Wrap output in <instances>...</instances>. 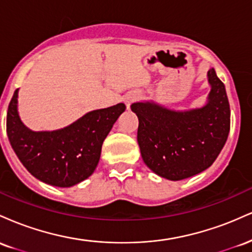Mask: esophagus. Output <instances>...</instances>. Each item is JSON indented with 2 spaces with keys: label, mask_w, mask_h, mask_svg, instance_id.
I'll use <instances>...</instances> for the list:
<instances>
[{
  "label": "esophagus",
  "mask_w": 252,
  "mask_h": 252,
  "mask_svg": "<svg viewBox=\"0 0 252 252\" xmlns=\"http://www.w3.org/2000/svg\"><path fill=\"white\" fill-rule=\"evenodd\" d=\"M138 99V94H130L124 98V104H126V109L130 110V106H131V104L136 102V100Z\"/></svg>",
  "instance_id": "34e87169"
}]
</instances>
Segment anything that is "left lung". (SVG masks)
<instances>
[{
	"mask_svg": "<svg viewBox=\"0 0 252 252\" xmlns=\"http://www.w3.org/2000/svg\"><path fill=\"white\" fill-rule=\"evenodd\" d=\"M211 86L205 105L172 110L144 100L131 105L138 118L137 142L144 163L155 174L179 181L212 166L230 131L226 90L215 68L207 71Z\"/></svg>",
	"mask_w": 252,
	"mask_h": 252,
	"instance_id": "obj_1",
	"label": "left lung"
}]
</instances>
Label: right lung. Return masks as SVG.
Instances as JSON below:
<instances>
[{
	"instance_id": "right-lung-1",
	"label": "right lung",
	"mask_w": 252,
	"mask_h": 252,
	"mask_svg": "<svg viewBox=\"0 0 252 252\" xmlns=\"http://www.w3.org/2000/svg\"><path fill=\"white\" fill-rule=\"evenodd\" d=\"M19 89L7 114V135L21 163L40 181L57 187H72L94 174L102 144L126 105L118 103L90 111L65 128L34 131L26 126L17 110Z\"/></svg>"
}]
</instances>
